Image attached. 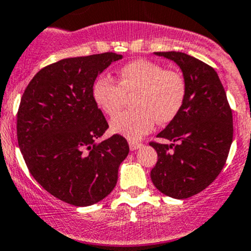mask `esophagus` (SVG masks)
Listing matches in <instances>:
<instances>
[{
    "mask_svg": "<svg viewBox=\"0 0 251 251\" xmlns=\"http://www.w3.org/2000/svg\"><path fill=\"white\" fill-rule=\"evenodd\" d=\"M128 146H130V149L131 151H137V149H140L142 147V143L140 142H136V141H128Z\"/></svg>",
    "mask_w": 251,
    "mask_h": 251,
    "instance_id": "1",
    "label": "esophagus"
}]
</instances>
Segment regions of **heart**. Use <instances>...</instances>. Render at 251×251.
I'll return each mask as SVG.
<instances>
[{"instance_id":"b5f03b06","label":"heart","mask_w":251,"mask_h":251,"mask_svg":"<svg viewBox=\"0 0 251 251\" xmlns=\"http://www.w3.org/2000/svg\"><path fill=\"white\" fill-rule=\"evenodd\" d=\"M186 80L176 70H165L159 63L136 59L119 70V83L107 75L96 78L92 98L108 116H115L124 107L126 95H133V110L113 119V132L137 140L153 130L155 121L168 124L176 118L186 98Z\"/></svg>"}]
</instances>
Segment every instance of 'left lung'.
<instances>
[{"label": "left lung", "mask_w": 251, "mask_h": 251, "mask_svg": "<svg viewBox=\"0 0 251 251\" xmlns=\"http://www.w3.org/2000/svg\"><path fill=\"white\" fill-rule=\"evenodd\" d=\"M173 60L186 80L183 105L158 133L171 144H151L158 161L151 171L154 186L165 196L186 199L219 176L233 138V119L219 75L201 60L182 52H154Z\"/></svg>", "instance_id": "obj_1"}]
</instances>
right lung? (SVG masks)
<instances>
[{"label": "right lung", "mask_w": 251, "mask_h": 251, "mask_svg": "<svg viewBox=\"0 0 251 251\" xmlns=\"http://www.w3.org/2000/svg\"><path fill=\"white\" fill-rule=\"evenodd\" d=\"M121 54L65 58L40 70L18 110V143L34 178L55 198L75 206L104 199L115 187L128 143L114 135L97 142L108 123L92 98L100 73Z\"/></svg>", "instance_id": "1"}]
</instances>
